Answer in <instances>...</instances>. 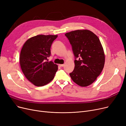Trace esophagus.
Listing matches in <instances>:
<instances>
[{"instance_id":"obj_1","label":"esophagus","mask_w":126,"mask_h":126,"mask_svg":"<svg viewBox=\"0 0 126 126\" xmlns=\"http://www.w3.org/2000/svg\"><path fill=\"white\" fill-rule=\"evenodd\" d=\"M64 66V64H59V66L60 67H63Z\"/></svg>"}]
</instances>
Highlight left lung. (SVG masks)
<instances>
[{
  "label": "left lung",
  "mask_w": 126,
  "mask_h": 126,
  "mask_svg": "<svg viewBox=\"0 0 126 126\" xmlns=\"http://www.w3.org/2000/svg\"><path fill=\"white\" fill-rule=\"evenodd\" d=\"M75 57V67L69 74L81 87L89 86L98 77L104 66L105 55L97 36L89 30H76L65 34Z\"/></svg>",
  "instance_id": "obj_1"
}]
</instances>
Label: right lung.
<instances>
[{"label": "right lung", "mask_w": 126, "mask_h": 126, "mask_svg": "<svg viewBox=\"0 0 126 126\" xmlns=\"http://www.w3.org/2000/svg\"><path fill=\"white\" fill-rule=\"evenodd\" d=\"M57 37L37 35L28 39L21 49L20 63L22 71L35 86L40 87L48 84L58 71L57 65L47 60L51 54V45Z\"/></svg>", "instance_id": "right-lung-1"}]
</instances>
